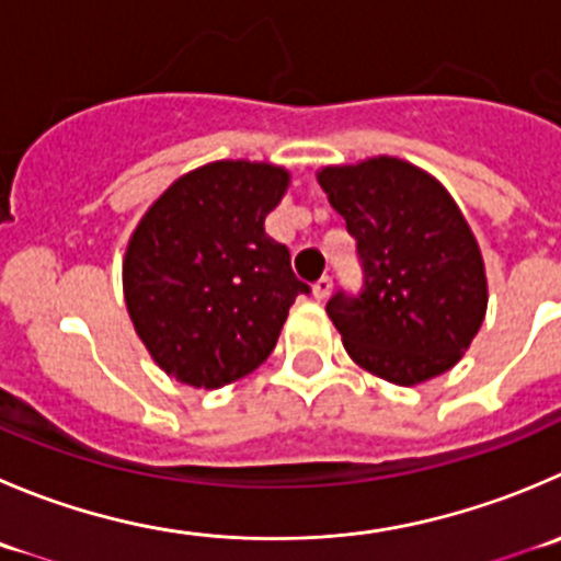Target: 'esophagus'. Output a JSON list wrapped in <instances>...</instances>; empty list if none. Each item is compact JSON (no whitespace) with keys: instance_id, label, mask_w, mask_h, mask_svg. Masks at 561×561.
I'll return each mask as SVG.
<instances>
[{"instance_id":"obj_1","label":"esophagus","mask_w":561,"mask_h":561,"mask_svg":"<svg viewBox=\"0 0 561 561\" xmlns=\"http://www.w3.org/2000/svg\"><path fill=\"white\" fill-rule=\"evenodd\" d=\"M329 293H331V279L329 276H320V279L312 285V296L318 298V301H325V298H329Z\"/></svg>"}]
</instances>
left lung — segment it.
<instances>
[{"label": "left lung", "mask_w": 561, "mask_h": 561, "mask_svg": "<svg viewBox=\"0 0 561 561\" xmlns=\"http://www.w3.org/2000/svg\"><path fill=\"white\" fill-rule=\"evenodd\" d=\"M318 183L356 238L358 296L325 304L347 356L397 386L447 373L488 309L480 247L447 188L391 156L323 167Z\"/></svg>", "instance_id": "1"}]
</instances>
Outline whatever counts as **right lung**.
Segmentation results:
<instances>
[{"mask_svg":"<svg viewBox=\"0 0 561 561\" xmlns=\"http://www.w3.org/2000/svg\"><path fill=\"white\" fill-rule=\"evenodd\" d=\"M287 183L285 167L214 161L178 178L136 225L125 307L153 362L181 383L219 389L257 369L309 293L285 243L265 232Z\"/></svg>","mask_w":561,"mask_h":561,"instance_id":"obj_1","label":"right lung"}]
</instances>
